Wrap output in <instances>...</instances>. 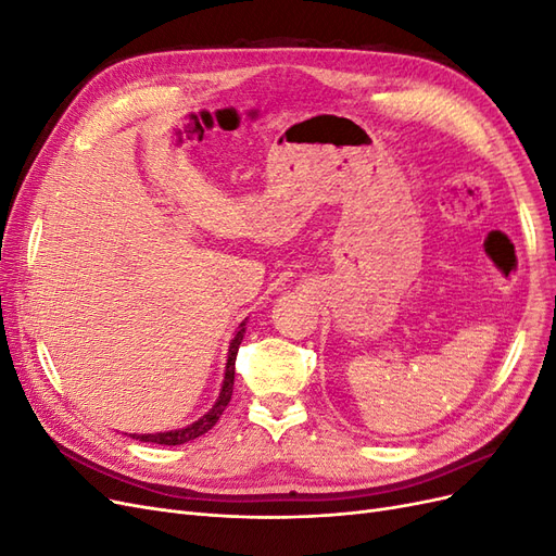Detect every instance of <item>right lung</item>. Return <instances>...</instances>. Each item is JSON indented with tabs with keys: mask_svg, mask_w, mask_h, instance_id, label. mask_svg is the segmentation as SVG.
Wrapping results in <instances>:
<instances>
[{
	"mask_svg": "<svg viewBox=\"0 0 556 556\" xmlns=\"http://www.w3.org/2000/svg\"><path fill=\"white\" fill-rule=\"evenodd\" d=\"M243 333H245V323L239 325V331L233 333V339L229 343V355H227V368H225V380H223L220 396H217L215 406L204 417H199L197 422H192L190 427L174 429V431H160V433H131V439L143 441V443H157V445H182V443L194 441V439H199V435H204L206 431H211L215 427L217 419H220V415L225 413L227 403L231 399V390H233V362H237V352H239V345L243 341Z\"/></svg>",
	"mask_w": 556,
	"mask_h": 556,
	"instance_id": "1",
	"label": "right lung"
}]
</instances>
